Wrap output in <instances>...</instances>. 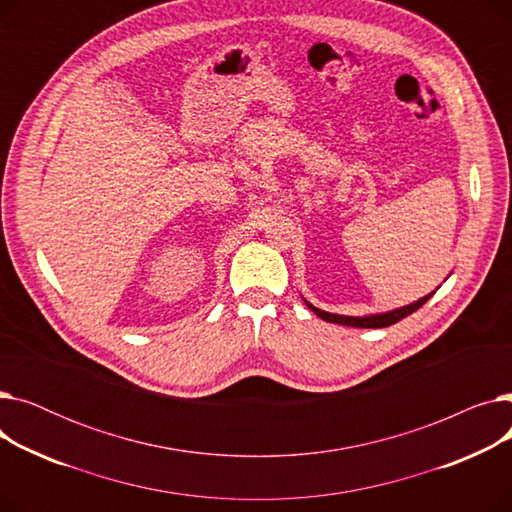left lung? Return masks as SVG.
I'll return each mask as SVG.
<instances>
[{
  "mask_svg": "<svg viewBox=\"0 0 512 512\" xmlns=\"http://www.w3.org/2000/svg\"><path fill=\"white\" fill-rule=\"evenodd\" d=\"M436 292V290H434ZM434 292L425 294V297H421L419 301L411 303V305H405V307H398V309H392V311H386V313H369V315H338V313H328L324 309H317L313 307L307 299L305 305L324 321H330V324H342V326H351V328H386V326H392L396 324V321H400L402 317L411 315L413 311H417L421 305H425L429 299L434 297Z\"/></svg>",
  "mask_w": 512,
  "mask_h": 512,
  "instance_id": "obj_1",
  "label": "left lung"
}]
</instances>
